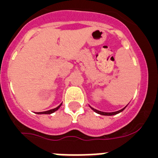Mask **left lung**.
Masks as SVG:
<instances>
[{
	"label": "left lung",
	"mask_w": 158,
	"mask_h": 158,
	"mask_svg": "<svg viewBox=\"0 0 158 158\" xmlns=\"http://www.w3.org/2000/svg\"><path fill=\"white\" fill-rule=\"evenodd\" d=\"M125 107H123V109L119 110V111H114V112H103V111H98V110L94 109V108H93V107H91V108L93 110V111H96V112L98 113V114H100V115H116V114H118V113H119V112H121V111H123V110L125 109Z\"/></svg>",
	"instance_id": "8db88e82"
}]
</instances>
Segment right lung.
I'll list each match as a JSON object with an SVG mask.
<instances>
[{
	"instance_id": "right-lung-1",
	"label": "right lung",
	"mask_w": 158,
	"mask_h": 158,
	"mask_svg": "<svg viewBox=\"0 0 158 158\" xmlns=\"http://www.w3.org/2000/svg\"><path fill=\"white\" fill-rule=\"evenodd\" d=\"M61 105H62V104H60L59 106H58L57 107H55V108H54V109L49 110V111H43V112H37V114H51V113H53V112H54L55 111H57V110L59 108L60 106Z\"/></svg>"
}]
</instances>
